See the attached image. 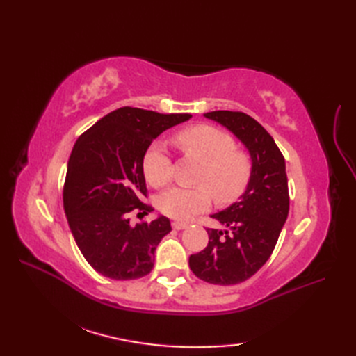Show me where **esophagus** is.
<instances>
[{"instance_id": "34e87169", "label": "esophagus", "mask_w": 356, "mask_h": 356, "mask_svg": "<svg viewBox=\"0 0 356 356\" xmlns=\"http://www.w3.org/2000/svg\"><path fill=\"white\" fill-rule=\"evenodd\" d=\"M172 228L177 229V231L185 229V228H188V223H185V222H172Z\"/></svg>"}]
</instances>
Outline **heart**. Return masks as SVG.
<instances>
[{"instance_id": "1", "label": "heart", "mask_w": 356, "mask_h": 356, "mask_svg": "<svg viewBox=\"0 0 356 356\" xmlns=\"http://www.w3.org/2000/svg\"><path fill=\"white\" fill-rule=\"evenodd\" d=\"M177 145L188 157L200 162L195 174L199 186H174L159 195L162 213L177 220H188L211 205V193L218 203H231L245 193L252 163L237 147L229 133L213 125H195L177 134ZM143 174L149 185L165 186L172 179L171 157L162 142L151 143L143 156Z\"/></svg>"}]
</instances>
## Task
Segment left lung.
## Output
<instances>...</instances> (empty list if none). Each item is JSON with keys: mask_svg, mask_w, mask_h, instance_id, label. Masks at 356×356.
Returning a JSON list of instances; mask_svg holds the SVG:
<instances>
[{"mask_svg": "<svg viewBox=\"0 0 356 356\" xmlns=\"http://www.w3.org/2000/svg\"><path fill=\"white\" fill-rule=\"evenodd\" d=\"M205 118L228 128L252 161L251 179L238 202L211 216L225 229L208 228V246L190 257L195 277L229 286L251 278L274 251L289 213L286 163L272 136L246 113L218 110Z\"/></svg>", "mask_w": 356, "mask_h": 356, "instance_id": "left-lung-1", "label": "left lung"}]
</instances>
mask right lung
Returning a JSON list of instances; mask_svg holds the SVG:
<instances>
[{
    "mask_svg": "<svg viewBox=\"0 0 356 356\" xmlns=\"http://www.w3.org/2000/svg\"><path fill=\"white\" fill-rule=\"evenodd\" d=\"M190 118L122 107L97 120L74 143L64 211L79 251L104 277L136 280L153 269L156 248L171 223L163 216L130 223L133 211L143 216L153 211L142 202L147 197L143 156L159 134Z\"/></svg>",
    "mask_w": 356,
    "mask_h": 356,
    "instance_id": "1",
    "label": "right lung"
}]
</instances>
